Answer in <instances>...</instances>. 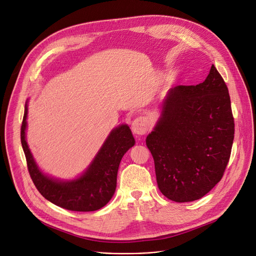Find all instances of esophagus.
<instances>
[{
    "instance_id": "1",
    "label": "esophagus",
    "mask_w": 256,
    "mask_h": 256,
    "mask_svg": "<svg viewBox=\"0 0 256 256\" xmlns=\"http://www.w3.org/2000/svg\"><path fill=\"white\" fill-rule=\"evenodd\" d=\"M132 131L138 135H144L151 129V121L146 116H138L132 122Z\"/></svg>"
}]
</instances>
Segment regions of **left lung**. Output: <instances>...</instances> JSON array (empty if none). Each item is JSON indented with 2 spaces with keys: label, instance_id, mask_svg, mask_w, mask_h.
I'll return each mask as SVG.
<instances>
[{
  "label": "left lung",
  "instance_id": "1",
  "mask_svg": "<svg viewBox=\"0 0 256 256\" xmlns=\"http://www.w3.org/2000/svg\"><path fill=\"white\" fill-rule=\"evenodd\" d=\"M234 136L228 88L214 65L204 82L170 88L146 140L161 193L176 202L204 196L223 176Z\"/></svg>",
  "mask_w": 256,
  "mask_h": 256
}]
</instances>
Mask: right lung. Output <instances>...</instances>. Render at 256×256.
I'll list each match as a JSON object with an SVG mask.
<instances>
[{
  "instance_id": "right-lung-1",
  "label": "right lung",
  "mask_w": 256,
  "mask_h": 256,
  "mask_svg": "<svg viewBox=\"0 0 256 256\" xmlns=\"http://www.w3.org/2000/svg\"><path fill=\"white\" fill-rule=\"evenodd\" d=\"M26 104L20 140L28 174L42 196L58 206L76 212H92L106 204L116 191L120 162L135 144L130 128L127 125L114 128L86 172L76 180L62 182L39 170L26 142Z\"/></svg>"
}]
</instances>
